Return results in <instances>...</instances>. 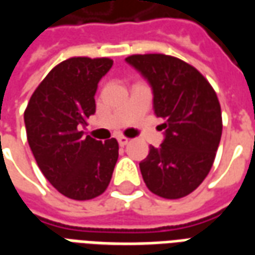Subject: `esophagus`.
I'll return each mask as SVG.
<instances>
[{
	"mask_svg": "<svg viewBox=\"0 0 255 255\" xmlns=\"http://www.w3.org/2000/svg\"><path fill=\"white\" fill-rule=\"evenodd\" d=\"M117 140H119V144H120V146H126V144L128 143V138H126V136H119Z\"/></svg>",
	"mask_w": 255,
	"mask_h": 255,
	"instance_id": "esophagus-1",
	"label": "esophagus"
}]
</instances>
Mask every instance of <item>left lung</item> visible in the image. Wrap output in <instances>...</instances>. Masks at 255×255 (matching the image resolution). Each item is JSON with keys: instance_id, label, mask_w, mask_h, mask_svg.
Returning a JSON list of instances; mask_svg holds the SVG:
<instances>
[{"instance_id": "1", "label": "left lung", "mask_w": 255, "mask_h": 255, "mask_svg": "<svg viewBox=\"0 0 255 255\" xmlns=\"http://www.w3.org/2000/svg\"><path fill=\"white\" fill-rule=\"evenodd\" d=\"M153 89V108L165 123L160 147L150 146L139 168L150 191L179 199L205 180L219 149L223 120L217 94L198 69L166 54L126 58Z\"/></svg>"}]
</instances>
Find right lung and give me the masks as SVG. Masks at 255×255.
<instances>
[{
    "label": "right lung",
    "mask_w": 255,
    "mask_h": 255,
    "mask_svg": "<svg viewBox=\"0 0 255 255\" xmlns=\"http://www.w3.org/2000/svg\"><path fill=\"white\" fill-rule=\"evenodd\" d=\"M112 65L106 57L68 58L47 73L25 108L27 140L36 164L53 187L71 199L101 195L119 158L116 139L101 142L80 131L95 113L98 82Z\"/></svg>",
    "instance_id": "right-lung-1"
}]
</instances>
